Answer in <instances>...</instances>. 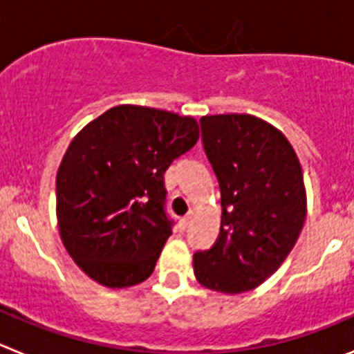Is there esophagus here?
Returning <instances> with one entry per match:
<instances>
[{
    "label": "esophagus",
    "mask_w": 354,
    "mask_h": 354,
    "mask_svg": "<svg viewBox=\"0 0 354 354\" xmlns=\"http://www.w3.org/2000/svg\"><path fill=\"white\" fill-rule=\"evenodd\" d=\"M192 221H193V212H187V214L184 216L183 220H180V227L187 228V227H189V225H192Z\"/></svg>",
    "instance_id": "esophagus-1"
}]
</instances>
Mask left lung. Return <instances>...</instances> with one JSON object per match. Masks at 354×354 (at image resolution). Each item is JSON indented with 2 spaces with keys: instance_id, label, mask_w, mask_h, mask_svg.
<instances>
[{
  "instance_id": "1",
  "label": "left lung",
  "mask_w": 354,
  "mask_h": 354,
  "mask_svg": "<svg viewBox=\"0 0 354 354\" xmlns=\"http://www.w3.org/2000/svg\"><path fill=\"white\" fill-rule=\"evenodd\" d=\"M221 192L220 236L193 255L198 283L239 294L261 286L294 248L306 218L299 159L289 140L253 115L200 118Z\"/></svg>"
}]
</instances>
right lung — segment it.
<instances>
[{"mask_svg":"<svg viewBox=\"0 0 354 354\" xmlns=\"http://www.w3.org/2000/svg\"><path fill=\"white\" fill-rule=\"evenodd\" d=\"M196 140L193 117L133 104L74 136L56 174V218L65 250L92 280L122 289L152 274L174 223L162 175Z\"/></svg>","mask_w":354,"mask_h":354,"instance_id":"right-lung-1","label":"right lung"}]
</instances>
